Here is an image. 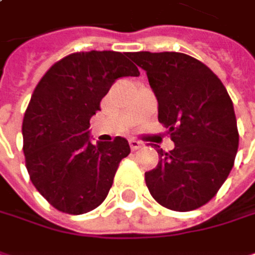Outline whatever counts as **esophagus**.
<instances>
[{
  "mask_svg": "<svg viewBox=\"0 0 255 255\" xmlns=\"http://www.w3.org/2000/svg\"><path fill=\"white\" fill-rule=\"evenodd\" d=\"M129 147H131V150H137V149L141 147V143L138 140H135V138H131L129 140Z\"/></svg>",
  "mask_w": 255,
  "mask_h": 255,
  "instance_id": "obj_1",
  "label": "esophagus"
}]
</instances>
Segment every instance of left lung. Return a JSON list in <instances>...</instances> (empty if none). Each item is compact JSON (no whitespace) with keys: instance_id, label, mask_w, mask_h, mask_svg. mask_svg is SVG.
<instances>
[{"instance_id":"left-lung-1","label":"left lung","mask_w":255,"mask_h":255,"mask_svg":"<svg viewBox=\"0 0 255 255\" xmlns=\"http://www.w3.org/2000/svg\"><path fill=\"white\" fill-rule=\"evenodd\" d=\"M146 71L158 99V121L174 149L144 173L153 199L173 211H192L211 201L235 164L239 132L223 82L202 62L174 51L131 53Z\"/></svg>"}]
</instances>
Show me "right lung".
I'll list each match as a JSON object with an SVG mask.
<instances>
[{
  "label": "right lung",
  "instance_id": "add662e5",
  "mask_svg": "<svg viewBox=\"0 0 255 255\" xmlns=\"http://www.w3.org/2000/svg\"><path fill=\"white\" fill-rule=\"evenodd\" d=\"M129 53L82 51L54 63L33 90L23 118L26 170L36 190L56 210L85 214L108 196L126 138L90 141V118L118 78L138 77Z\"/></svg>",
  "mask_w": 255,
  "mask_h": 255
}]
</instances>
